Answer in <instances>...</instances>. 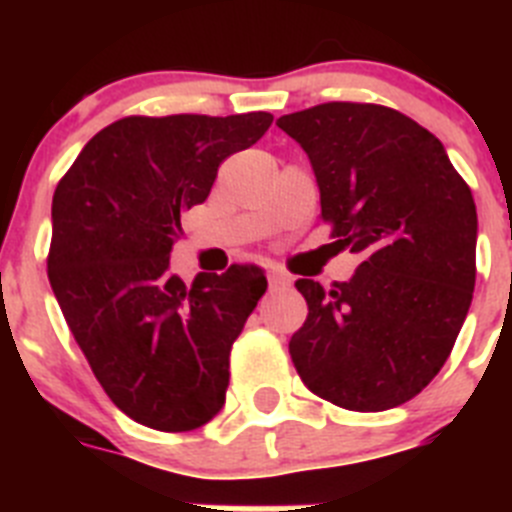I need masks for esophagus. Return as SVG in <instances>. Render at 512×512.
<instances>
[{"label": "esophagus", "instance_id": "1", "mask_svg": "<svg viewBox=\"0 0 512 512\" xmlns=\"http://www.w3.org/2000/svg\"><path fill=\"white\" fill-rule=\"evenodd\" d=\"M289 284H292V277H289V274H284V271H279V269L269 271V287L271 289H287Z\"/></svg>", "mask_w": 512, "mask_h": 512}]
</instances>
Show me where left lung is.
Segmentation results:
<instances>
[{
  "mask_svg": "<svg viewBox=\"0 0 512 512\" xmlns=\"http://www.w3.org/2000/svg\"><path fill=\"white\" fill-rule=\"evenodd\" d=\"M277 125L310 156L330 246L361 256L348 282H295L307 300L289 341L297 374L338 408H397L441 372L472 305V189L441 140L392 107L325 102Z\"/></svg>",
  "mask_w": 512,
  "mask_h": 512,
  "instance_id": "1",
  "label": "left lung"
}]
</instances>
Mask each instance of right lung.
<instances>
[{"instance_id": "right-lung-1", "label": "right lung", "mask_w": 512, "mask_h": 512, "mask_svg": "<svg viewBox=\"0 0 512 512\" xmlns=\"http://www.w3.org/2000/svg\"><path fill=\"white\" fill-rule=\"evenodd\" d=\"M269 112L130 115L89 140L53 194L48 279L94 377L122 413L194 431L225 405L230 348L266 292L233 264L192 287L171 274L182 212L217 166L269 130Z\"/></svg>"}]
</instances>
